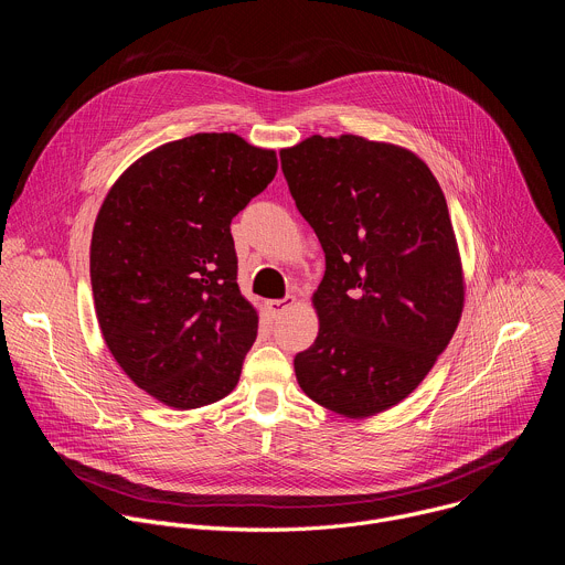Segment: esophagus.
Here are the masks:
<instances>
[{
	"label": "esophagus",
	"instance_id": "34e87169",
	"mask_svg": "<svg viewBox=\"0 0 565 565\" xmlns=\"http://www.w3.org/2000/svg\"><path fill=\"white\" fill-rule=\"evenodd\" d=\"M292 306H295V297H292V295H286L284 299H270V301H268V308H270L273 315H281V312H286L288 308H292Z\"/></svg>",
	"mask_w": 565,
	"mask_h": 565
}]
</instances>
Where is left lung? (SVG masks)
Returning a JSON list of instances; mask_svg holds the SVG:
<instances>
[{
  "label": "left lung",
  "mask_w": 565,
  "mask_h": 565,
  "mask_svg": "<svg viewBox=\"0 0 565 565\" xmlns=\"http://www.w3.org/2000/svg\"><path fill=\"white\" fill-rule=\"evenodd\" d=\"M279 158L327 257L312 295L319 333L295 355L297 382L335 414L375 416L425 380L460 321L445 194L414 151L353 134L310 136Z\"/></svg>",
  "instance_id": "left-lung-1"
}]
</instances>
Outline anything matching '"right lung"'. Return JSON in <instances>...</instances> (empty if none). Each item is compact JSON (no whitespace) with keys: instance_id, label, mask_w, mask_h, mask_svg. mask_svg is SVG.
Here are the masks:
<instances>
[{"instance_id":"right-lung-1","label":"right lung","mask_w":565,"mask_h":565,"mask_svg":"<svg viewBox=\"0 0 565 565\" xmlns=\"http://www.w3.org/2000/svg\"><path fill=\"white\" fill-rule=\"evenodd\" d=\"M277 174V153L236 134H194L138 158L92 236V288L120 369L174 409L238 382L259 317L236 284L232 218Z\"/></svg>"}]
</instances>
